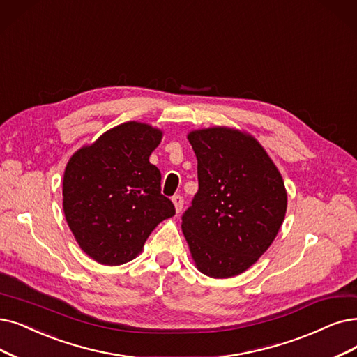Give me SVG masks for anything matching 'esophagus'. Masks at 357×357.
I'll return each instance as SVG.
<instances>
[{
	"instance_id": "esophagus-1",
	"label": "esophagus",
	"mask_w": 357,
	"mask_h": 357,
	"mask_svg": "<svg viewBox=\"0 0 357 357\" xmlns=\"http://www.w3.org/2000/svg\"><path fill=\"white\" fill-rule=\"evenodd\" d=\"M171 201H173V204H174L176 212H177V213H180V212H181V209H183L184 199H183L180 195H177V196H173V199H171Z\"/></svg>"
}]
</instances>
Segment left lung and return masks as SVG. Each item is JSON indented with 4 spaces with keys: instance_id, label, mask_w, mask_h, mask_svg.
<instances>
[{
    "instance_id": "left-lung-1",
    "label": "left lung",
    "mask_w": 357,
    "mask_h": 357,
    "mask_svg": "<svg viewBox=\"0 0 357 357\" xmlns=\"http://www.w3.org/2000/svg\"><path fill=\"white\" fill-rule=\"evenodd\" d=\"M197 158L199 190L181 230L202 274L245 273L273 243L287 211L278 168L252 135L225 126L188 135Z\"/></svg>"
}]
</instances>
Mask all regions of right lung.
I'll return each mask as SVG.
<instances>
[{
  "instance_id": "obj_1",
  "label": "right lung",
  "mask_w": 357,
  "mask_h": 357,
  "mask_svg": "<svg viewBox=\"0 0 357 357\" xmlns=\"http://www.w3.org/2000/svg\"><path fill=\"white\" fill-rule=\"evenodd\" d=\"M162 130L127 121L84 145L63 177L66 221L80 249L102 265L135 259L153 228L176 213L161 195V173L149 156Z\"/></svg>"
}]
</instances>
